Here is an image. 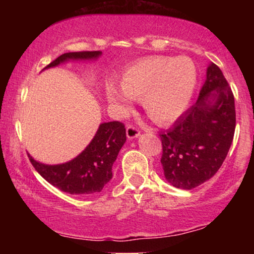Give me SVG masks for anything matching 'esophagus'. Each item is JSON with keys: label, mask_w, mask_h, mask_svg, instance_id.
Masks as SVG:
<instances>
[{"label": "esophagus", "mask_w": 254, "mask_h": 254, "mask_svg": "<svg viewBox=\"0 0 254 254\" xmlns=\"http://www.w3.org/2000/svg\"><path fill=\"white\" fill-rule=\"evenodd\" d=\"M139 135L138 127H133V125H127V138H135Z\"/></svg>", "instance_id": "esophagus-1"}]
</instances>
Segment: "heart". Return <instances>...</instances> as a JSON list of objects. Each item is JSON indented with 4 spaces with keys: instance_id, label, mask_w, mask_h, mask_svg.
I'll list each match as a JSON object with an SVG mask.
<instances>
[{
    "instance_id": "1",
    "label": "heart",
    "mask_w": 254,
    "mask_h": 254,
    "mask_svg": "<svg viewBox=\"0 0 254 254\" xmlns=\"http://www.w3.org/2000/svg\"><path fill=\"white\" fill-rule=\"evenodd\" d=\"M197 84V69L189 57L153 56L127 66L119 90L107 87V99L119 113L130 110L131 99L139 100L145 115L157 124H167L188 109Z\"/></svg>"
}]
</instances>
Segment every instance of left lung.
<instances>
[{
	"mask_svg": "<svg viewBox=\"0 0 254 254\" xmlns=\"http://www.w3.org/2000/svg\"><path fill=\"white\" fill-rule=\"evenodd\" d=\"M235 122L232 88L211 63L196 104L172 129L160 133L166 179L178 189L192 190L214 177L232 145Z\"/></svg>",
	"mask_w": 254,
	"mask_h": 254,
	"instance_id": "1",
	"label": "left lung"
}]
</instances>
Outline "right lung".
<instances>
[{
  "label": "right lung",
  "mask_w": 254,
  "mask_h": 254,
  "mask_svg": "<svg viewBox=\"0 0 254 254\" xmlns=\"http://www.w3.org/2000/svg\"><path fill=\"white\" fill-rule=\"evenodd\" d=\"M101 51H77L61 55L45 68L56 66L68 60H92ZM127 141L125 125L109 122L99 127L94 138L77 157L62 165H44L28 155L32 166L51 185L70 194L100 192L112 178V166Z\"/></svg>",
  "instance_id": "1"
}]
</instances>
